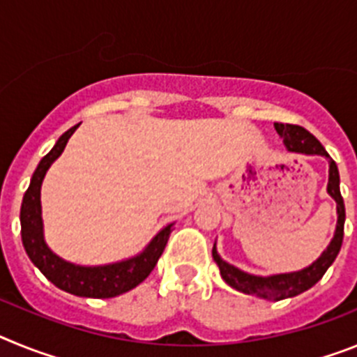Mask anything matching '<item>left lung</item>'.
Masks as SVG:
<instances>
[{"label":"left lung","instance_id":"1","mask_svg":"<svg viewBox=\"0 0 357 357\" xmlns=\"http://www.w3.org/2000/svg\"><path fill=\"white\" fill-rule=\"evenodd\" d=\"M275 130L284 139L286 148L289 151L307 153V155H324L329 159V184H327V193L336 200V207H338V225H336V234H334L333 241L327 247V250L311 266L304 268L301 272L280 273V275L272 277L250 275V273L241 272V270L234 268L232 264L225 263L218 255L216 248H213V257L218 266H220V273H222L227 284L236 288L238 291L247 293V295H255L259 296V298H266V301H282V298L301 295L305 289L313 288L318 280L324 277V273L327 272V268L334 263L340 248H342L343 223H345V204H343L342 193H340L338 166L331 159L326 148L321 146L320 141L313 134H309L304 127H298V125L275 123Z\"/></svg>","mask_w":357,"mask_h":357}]
</instances>
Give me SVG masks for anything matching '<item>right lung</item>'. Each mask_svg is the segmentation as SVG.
Instances as JSON below:
<instances>
[{"label":"right lung","mask_w":357,"mask_h":357,"mask_svg":"<svg viewBox=\"0 0 357 357\" xmlns=\"http://www.w3.org/2000/svg\"><path fill=\"white\" fill-rule=\"evenodd\" d=\"M77 128L78 125H75L59 137L55 146L52 148L48 155L43 157L36 173L31 176L30 188L26 189L23 206H21V238H23L24 250L31 263L36 264L44 273V277L52 280L56 288L77 296L112 298V296H118L135 288L150 275L159 257L162 255L173 227L168 225L160 230L159 234L151 239L146 250L137 257H132L123 263L109 264V266H75V264L62 261L59 255H55L46 247L43 239V220H40V184H43L44 175L52 162L64 151L69 137Z\"/></svg>","instance_id":"obj_1"}]
</instances>
